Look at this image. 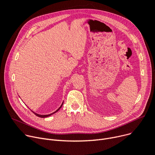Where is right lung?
Returning a JSON list of instances; mask_svg holds the SVG:
<instances>
[{"label":"right lung","instance_id":"obj_1","mask_svg":"<svg viewBox=\"0 0 155 155\" xmlns=\"http://www.w3.org/2000/svg\"><path fill=\"white\" fill-rule=\"evenodd\" d=\"M63 103H62V104H61V106L59 107V108L58 109V110H56L55 112H52V113H51V114H48V115H41V114H37V113H35V112H33V111H32L33 113L36 115V116H37L38 117H41V118H45V117H49V116H51L52 114H54V113H55L56 112H58L60 109H61V107L62 106V105H63Z\"/></svg>","mask_w":155,"mask_h":155}]
</instances>
